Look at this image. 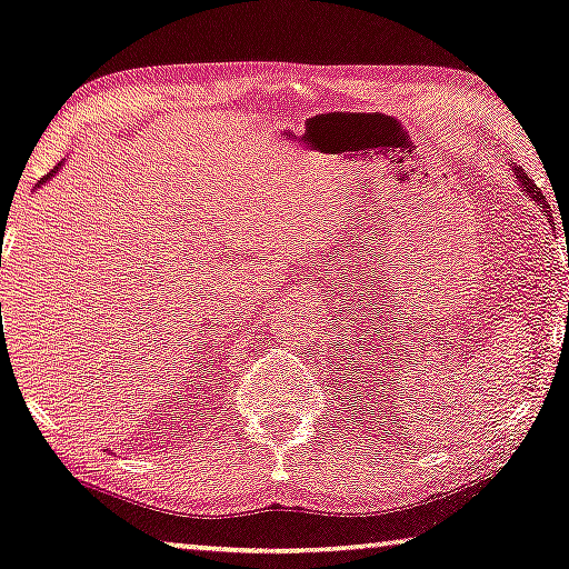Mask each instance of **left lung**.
I'll return each instance as SVG.
<instances>
[{
	"instance_id": "obj_1",
	"label": "left lung",
	"mask_w": 569,
	"mask_h": 569,
	"mask_svg": "<svg viewBox=\"0 0 569 569\" xmlns=\"http://www.w3.org/2000/svg\"><path fill=\"white\" fill-rule=\"evenodd\" d=\"M516 182L518 188H521V193L528 196V201H533V206H539V211L547 216V221L555 227V216H551V206L547 203V198H543V193L539 188H536V182L528 178V174L521 170V167H516Z\"/></svg>"
}]
</instances>
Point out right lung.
<instances>
[{
    "mask_svg": "<svg viewBox=\"0 0 569 569\" xmlns=\"http://www.w3.org/2000/svg\"><path fill=\"white\" fill-rule=\"evenodd\" d=\"M61 170H63V162H59V164H56V167H53V170L46 174V178H41V180H38V186H36V188H41V186H46V182H48V180H51V178H56V174H59Z\"/></svg>",
    "mask_w": 569,
    "mask_h": 569,
    "instance_id": "right-lung-1",
    "label": "right lung"
}]
</instances>
